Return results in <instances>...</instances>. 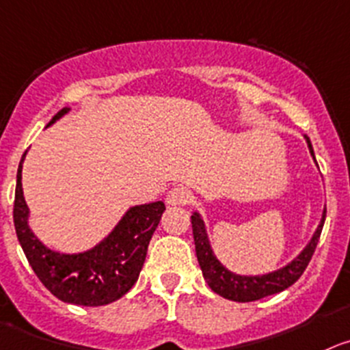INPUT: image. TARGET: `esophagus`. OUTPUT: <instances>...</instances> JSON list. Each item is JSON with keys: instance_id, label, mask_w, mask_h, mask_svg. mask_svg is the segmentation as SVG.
<instances>
[{"instance_id": "34e87169", "label": "esophagus", "mask_w": 350, "mask_h": 350, "mask_svg": "<svg viewBox=\"0 0 350 350\" xmlns=\"http://www.w3.org/2000/svg\"><path fill=\"white\" fill-rule=\"evenodd\" d=\"M191 191L186 188V186H174L172 190H169L167 197H165V202L167 205H186L190 202Z\"/></svg>"}]
</instances>
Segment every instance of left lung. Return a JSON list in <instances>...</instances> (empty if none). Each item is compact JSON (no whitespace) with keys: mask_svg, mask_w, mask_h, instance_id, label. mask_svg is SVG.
<instances>
[{"mask_svg":"<svg viewBox=\"0 0 350 350\" xmlns=\"http://www.w3.org/2000/svg\"><path fill=\"white\" fill-rule=\"evenodd\" d=\"M308 142L309 152H311L312 159H314V150H312L311 139L306 136ZM316 162V159H314ZM326 208L323 211L321 223H319L318 230L312 234L311 241L306 245V249L286 266L280 267L278 271L267 274H257V276H241V274L233 273V271L226 269L223 264L217 260L214 256V250L208 241L207 230L202 221L200 214L193 212L191 215V228H193V238H195V250H197V259L200 264V269L204 273L205 282L208 283L212 290L217 295L224 297V299L234 300V302H252V300L264 299L267 295L278 293L292 286L297 280L302 276V273L308 267L309 260H311L312 254L316 250L319 237H321L323 224H325Z\"/></svg>","mask_w":350,"mask_h":350,"instance_id":"left-lung-1","label":"left lung"}]
</instances>
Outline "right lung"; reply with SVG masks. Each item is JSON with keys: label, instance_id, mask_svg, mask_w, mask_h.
<instances>
[{"label": "right lung", "instance_id": "obj_1", "mask_svg": "<svg viewBox=\"0 0 350 350\" xmlns=\"http://www.w3.org/2000/svg\"><path fill=\"white\" fill-rule=\"evenodd\" d=\"M68 110L62 109L48 126ZM25 153L17 171L13 223L36 276L57 299L76 306L96 308L120 299L138 280L152 234L165 211L164 202L131 207L112 233L86 252H55L42 245L29 228V207L22 191V162Z\"/></svg>", "mask_w": 350, "mask_h": 350}]
</instances>
